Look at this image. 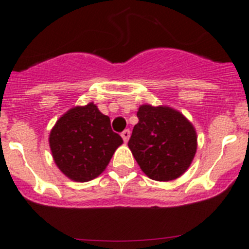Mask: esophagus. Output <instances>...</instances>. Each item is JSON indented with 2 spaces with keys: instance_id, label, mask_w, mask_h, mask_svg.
I'll use <instances>...</instances> for the list:
<instances>
[{
  "instance_id": "34e87169",
  "label": "esophagus",
  "mask_w": 249,
  "mask_h": 249,
  "mask_svg": "<svg viewBox=\"0 0 249 249\" xmlns=\"http://www.w3.org/2000/svg\"><path fill=\"white\" fill-rule=\"evenodd\" d=\"M122 137L123 140H124V142L126 143L130 139V130H124V131L122 132Z\"/></svg>"
}]
</instances>
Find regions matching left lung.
<instances>
[{"mask_svg":"<svg viewBox=\"0 0 249 249\" xmlns=\"http://www.w3.org/2000/svg\"><path fill=\"white\" fill-rule=\"evenodd\" d=\"M137 117L139 123L127 145L141 170L150 179L160 182L180 177L196 153L194 125L169 106L141 105Z\"/></svg>","mask_w":249,"mask_h":249,"instance_id":"obj_1","label":"left lung"}]
</instances>
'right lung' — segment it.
I'll list each match as a JSON object with an SVG mask.
<instances>
[{"label": "right lung", "mask_w": 249, "mask_h": 249, "mask_svg": "<svg viewBox=\"0 0 249 249\" xmlns=\"http://www.w3.org/2000/svg\"><path fill=\"white\" fill-rule=\"evenodd\" d=\"M122 144V137L112 131L109 117L102 114L94 102L67 110L49 135L55 164L74 182L99 177Z\"/></svg>", "instance_id": "add662e5"}]
</instances>
